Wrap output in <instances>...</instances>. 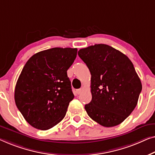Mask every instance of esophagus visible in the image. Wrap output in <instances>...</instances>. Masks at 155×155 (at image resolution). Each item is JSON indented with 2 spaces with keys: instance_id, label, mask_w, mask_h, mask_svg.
I'll use <instances>...</instances> for the list:
<instances>
[{
  "instance_id": "esophagus-1",
  "label": "esophagus",
  "mask_w": 155,
  "mask_h": 155,
  "mask_svg": "<svg viewBox=\"0 0 155 155\" xmlns=\"http://www.w3.org/2000/svg\"><path fill=\"white\" fill-rule=\"evenodd\" d=\"M83 91V89L82 88H80V89H77V91H76V92H77V93L78 95H79V94H81V92Z\"/></svg>"
}]
</instances>
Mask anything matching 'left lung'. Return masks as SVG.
I'll list each match as a JSON object with an SVG mask.
<instances>
[{
    "mask_svg": "<svg viewBox=\"0 0 155 155\" xmlns=\"http://www.w3.org/2000/svg\"><path fill=\"white\" fill-rule=\"evenodd\" d=\"M80 58L91 74L92 100L87 114L104 127L120 124L137 105L142 84L127 56L106 44L80 49Z\"/></svg>",
    "mask_w": 155,
    "mask_h": 155,
    "instance_id": "1",
    "label": "left lung"
}]
</instances>
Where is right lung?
<instances>
[{
    "mask_svg": "<svg viewBox=\"0 0 155 155\" xmlns=\"http://www.w3.org/2000/svg\"><path fill=\"white\" fill-rule=\"evenodd\" d=\"M77 55V48H53L34 54L23 67L15 100L31 126L45 130L64 119L74 97L67 71Z\"/></svg>",
    "mask_w": 155,
    "mask_h": 155,
    "instance_id": "right-lung-1",
    "label": "right lung"
}]
</instances>
